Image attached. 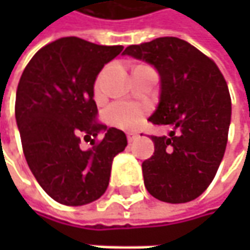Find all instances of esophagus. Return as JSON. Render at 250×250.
Wrapping results in <instances>:
<instances>
[{
  "instance_id": "34e87169",
  "label": "esophagus",
  "mask_w": 250,
  "mask_h": 250,
  "mask_svg": "<svg viewBox=\"0 0 250 250\" xmlns=\"http://www.w3.org/2000/svg\"><path fill=\"white\" fill-rule=\"evenodd\" d=\"M136 137H137V133H133V131H128V133H127V140H128V142H133Z\"/></svg>"
}]
</instances>
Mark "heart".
I'll list each match as a JSON object with an SVG mask.
<instances>
[{"instance_id":"heart-1","label":"heart","mask_w":250,"mask_h":250,"mask_svg":"<svg viewBox=\"0 0 250 250\" xmlns=\"http://www.w3.org/2000/svg\"><path fill=\"white\" fill-rule=\"evenodd\" d=\"M147 113V107L130 103V101H117L113 103L107 110V120L110 125L125 128V130H133L140 125Z\"/></svg>"}]
</instances>
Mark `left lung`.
<instances>
[{
    "label": "left lung",
    "instance_id": "left-lung-1",
    "mask_svg": "<svg viewBox=\"0 0 250 250\" xmlns=\"http://www.w3.org/2000/svg\"><path fill=\"white\" fill-rule=\"evenodd\" d=\"M123 55L159 74V103L149 120L168 125L169 136H152L153 155L142 164L145 187L155 198L188 203L211 184L225 155L231 100L217 65L178 37H158L125 47Z\"/></svg>",
    "mask_w": 250,
    "mask_h": 250
}]
</instances>
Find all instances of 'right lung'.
Here are the masks:
<instances>
[{"label": "right lung", "mask_w": 250, "mask_h": 250, "mask_svg": "<svg viewBox=\"0 0 250 250\" xmlns=\"http://www.w3.org/2000/svg\"><path fill=\"white\" fill-rule=\"evenodd\" d=\"M123 46L63 37L28 62L16 95V122L27 165L40 187L65 206H85L107 189L111 164L127 146L125 134L98 125L94 83ZM100 132V144L93 140ZM93 147L82 151L80 136Z\"/></svg>", "instance_id": "right-lung-1"}]
</instances>
